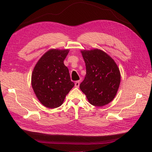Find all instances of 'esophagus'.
<instances>
[{
  "label": "esophagus",
  "instance_id": "34e87169",
  "mask_svg": "<svg viewBox=\"0 0 152 152\" xmlns=\"http://www.w3.org/2000/svg\"><path fill=\"white\" fill-rule=\"evenodd\" d=\"M80 81H76L75 82V87L76 88H78V87L80 86Z\"/></svg>",
  "mask_w": 152,
  "mask_h": 152
}]
</instances>
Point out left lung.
<instances>
[{
	"label": "left lung",
	"mask_w": 152,
	"mask_h": 152,
	"mask_svg": "<svg viewBox=\"0 0 152 152\" xmlns=\"http://www.w3.org/2000/svg\"><path fill=\"white\" fill-rule=\"evenodd\" d=\"M86 75L80 88L90 104L102 106L110 102L120 83V72L114 61L98 49L82 51Z\"/></svg>",
	"instance_id": "obj_1"
}]
</instances>
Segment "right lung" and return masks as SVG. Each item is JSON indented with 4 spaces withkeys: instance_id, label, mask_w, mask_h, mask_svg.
Returning a JSON list of instances; mask_svg holds the SVG:
<instances>
[{
    "instance_id": "add662e5",
    "label": "right lung",
    "mask_w": 152,
    "mask_h": 152,
    "mask_svg": "<svg viewBox=\"0 0 152 152\" xmlns=\"http://www.w3.org/2000/svg\"><path fill=\"white\" fill-rule=\"evenodd\" d=\"M69 50H50L43 55L34 66L32 87L37 98L49 108L59 107L74 83L63 61Z\"/></svg>"
}]
</instances>
